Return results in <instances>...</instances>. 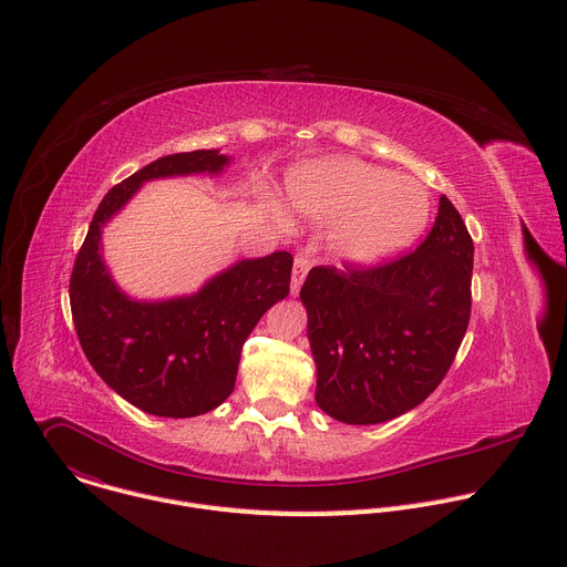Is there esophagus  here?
<instances>
[{"label":"esophagus","mask_w":567,"mask_h":567,"mask_svg":"<svg viewBox=\"0 0 567 567\" xmlns=\"http://www.w3.org/2000/svg\"><path fill=\"white\" fill-rule=\"evenodd\" d=\"M309 267H311V256H309L307 251H300V254L296 256V260H293V276H291V296H298V291H300V287H302V280H305V276H307Z\"/></svg>","instance_id":"34e87169"}]
</instances>
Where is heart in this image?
I'll return each instance as SVG.
<instances>
[{"mask_svg":"<svg viewBox=\"0 0 567 567\" xmlns=\"http://www.w3.org/2000/svg\"><path fill=\"white\" fill-rule=\"evenodd\" d=\"M289 206L320 224H339L337 254L352 265H377L409 249L431 217L422 184L357 158H326L287 177Z\"/></svg>","mask_w":567,"mask_h":567,"instance_id":"heart-1","label":"heart"}]
</instances>
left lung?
Instances as JSON below:
<instances>
[{"label":"left lung","instance_id":"8db88e82","mask_svg":"<svg viewBox=\"0 0 567 567\" xmlns=\"http://www.w3.org/2000/svg\"><path fill=\"white\" fill-rule=\"evenodd\" d=\"M473 239L442 195L422 245L392 262L313 267L300 289L316 403L343 424H381L440 385L471 316Z\"/></svg>","mask_w":567,"mask_h":567}]
</instances>
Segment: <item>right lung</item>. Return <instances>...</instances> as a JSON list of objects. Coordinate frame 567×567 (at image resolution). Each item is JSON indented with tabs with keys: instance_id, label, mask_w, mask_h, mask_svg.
I'll list each match as a JSON object with an SVG mask.
<instances>
[{
	"instance_id": "obj_1",
	"label": "right lung",
	"mask_w": 567,
	"mask_h": 567,
	"mask_svg": "<svg viewBox=\"0 0 567 567\" xmlns=\"http://www.w3.org/2000/svg\"><path fill=\"white\" fill-rule=\"evenodd\" d=\"M230 156L195 150L161 156L101 202L78 251L69 300L75 334L99 377L156 417H197L233 392L239 352L262 313L289 293L293 258L276 251L239 260L197 293L134 300L103 260V226L152 179L219 175Z\"/></svg>"
}]
</instances>
